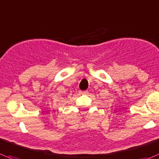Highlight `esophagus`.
Returning <instances> with one entry per match:
<instances>
[{"label": "esophagus", "instance_id": "esophagus-1", "mask_svg": "<svg viewBox=\"0 0 159 159\" xmlns=\"http://www.w3.org/2000/svg\"><path fill=\"white\" fill-rule=\"evenodd\" d=\"M79 93L81 94V95H87L88 91H80Z\"/></svg>", "mask_w": 159, "mask_h": 159}]
</instances>
